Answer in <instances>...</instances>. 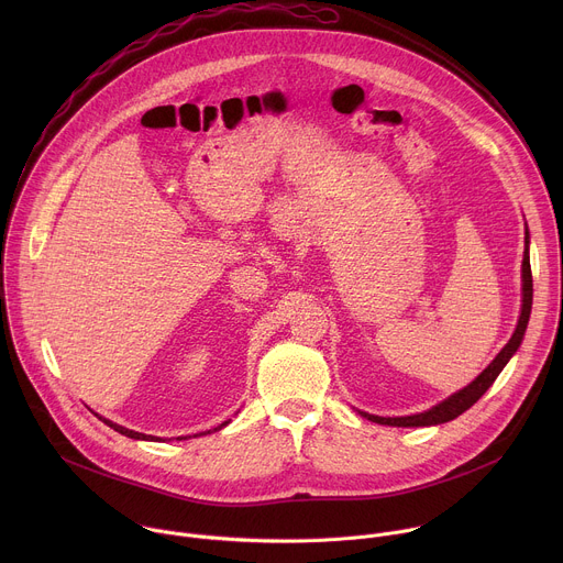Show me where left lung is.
<instances>
[{
    "mask_svg": "<svg viewBox=\"0 0 563 563\" xmlns=\"http://www.w3.org/2000/svg\"><path fill=\"white\" fill-rule=\"evenodd\" d=\"M521 278H523V300H521V316L517 330L512 334V339L506 343V347L495 356V361L481 372L470 385H465L463 389L454 391L452 396H448L445 400H441L439 406L412 415V417H374L367 412H361V417L380 423V426H394V428H426V426H439V423H448L452 419H456L459 415H463L465 410H470L476 400L486 394V389L495 383V378L501 374V369L506 367V363L512 358V354L519 350L528 320H530V309H532V272H530V254H528V235H526V252H523V265H521Z\"/></svg>",
    "mask_w": 563,
    "mask_h": 563,
    "instance_id": "obj_1",
    "label": "left lung"
}]
</instances>
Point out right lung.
<instances>
[{
	"label": "right lung",
	"mask_w": 563,
	"mask_h": 563,
	"mask_svg": "<svg viewBox=\"0 0 563 563\" xmlns=\"http://www.w3.org/2000/svg\"><path fill=\"white\" fill-rule=\"evenodd\" d=\"M102 419V417H100ZM109 428H113L115 432H120V434H124V437H129V439H140V441H153V437H146V434H142V432H135V430H129V428H122V426H118V423H113V421H109V419H102ZM229 421H224V423H220L218 428H213V430H220V428H224ZM207 432H211V430H207ZM205 432V434H207ZM202 434V432H200ZM194 437H198V434H194ZM180 439H187V437H180Z\"/></svg>",
	"instance_id": "obj_1"
}]
</instances>
